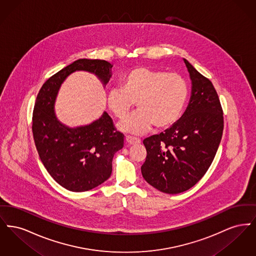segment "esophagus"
<instances>
[{"instance_id":"esophagus-1","label":"esophagus","mask_w":256,"mask_h":256,"mask_svg":"<svg viewBox=\"0 0 256 256\" xmlns=\"http://www.w3.org/2000/svg\"><path fill=\"white\" fill-rule=\"evenodd\" d=\"M126 141L128 144L130 145H134V144H140L141 143V140L137 137H134V136H130V135H126Z\"/></svg>"}]
</instances>
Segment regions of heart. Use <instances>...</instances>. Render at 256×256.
Wrapping results in <instances>:
<instances>
[{
    "label": "heart",
    "mask_w": 256,
    "mask_h": 256,
    "mask_svg": "<svg viewBox=\"0 0 256 256\" xmlns=\"http://www.w3.org/2000/svg\"><path fill=\"white\" fill-rule=\"evenodd\" d=\"M121 86L108 92V106L117 119L122 120L137 104L139 110L120 126L130 134L146 132L152 124L158 130L170 128L178 121L188 94L180 74L148 67L126 74Z\"/></svg>",
    "instance_id": "obj_1"
}]
</instances>
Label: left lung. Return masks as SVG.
I'll use <instances>...</instances> for the list:
<instances>
[{
    "instance_id": "obj_1",
    "label": "left lung",
    "mask_w": 256,
    "mask_h": 256,
    "mask_svg": "<svg viewBox=\"0 0 256 256\" xmlns=\"http://www.w3.org/2000/svg\"><path fill=\"white\" fill-rule=\"evenodd\" d=\"M184 62L192 80L187 110L165 132L143 141L146 156L142 176L167 194L190 189L206 174L224 130V112L215 87L185 58Z\"/></svg>"
}]
</instances>
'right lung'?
Returning a JSON list of instances; mask_svg holds the SVG:
<instances>
[{"mask_svg": "<svg viewBox=\"0 0 256 256\" xmlns=\"http://www.w3.org/2000/svg\"><path fill=\"white\" fill-rule=\"evenodd\" d=\"M112 65L100 60H78L52 74L37 95L32 134L39 158L50 176L72 192L91 190L108 180L112 159L124 146V135L106 112L84 126L70 128L58 121L54 106L63 80L76 71L95 74L106 84Z\"/></svg>", "mask_w": 256, "mask_h": 256, "instance_id": "1", "label": "right lung"}]
</instances>
